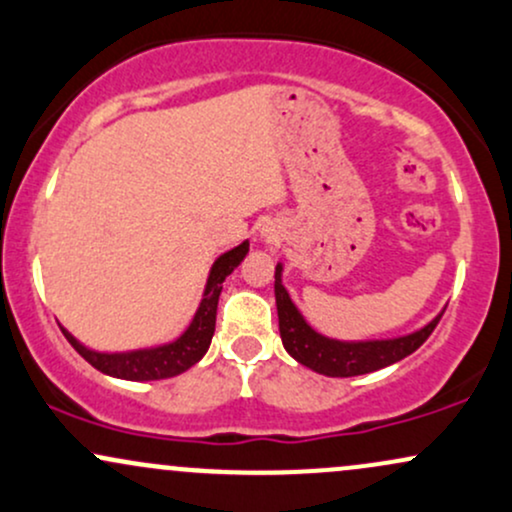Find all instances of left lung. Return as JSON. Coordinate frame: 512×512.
<instances>
[{"label":"left lung","instance_id":"8db88e82","mask_svg":"<svg viewBox=\"0 0 512 512\" xmlns=\"http://www.w3.org/2000/svg\"><path fill=\"white\" fill-rule=\"evenodd\" d=\"M274 296H276V315H279V332L284 349L296 358L305 368L315 373L327 375V378H354V375H366L373 370L387 368L392 363L402 361L414 354L421 344L431 337L445 310L433 317L421 330H414L404 337L395 339H361V342H344V339L327 337L317 332L308 320H305L296 303L291 301L289 291L284 286V264H276L274 272Z\"/></svg>","mask_w":512,"mask_h":512}]
</instances>
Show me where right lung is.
Listing matches in <instances>:
<instances>
[{
	"mask_svg": "<svg viewBox=\"0 0 512 512\" xmlns=\"http://www.w3.org/2000/svg\"><path fill=\"white\" fill-rule=\"evenodd\" d=\"M248 250L250 240H243L236 248L226 250L223 255L216 257L209 269L207 284H204L202 301H199V308L195 310V315H192L190 325L182 330L180 337L170 339V342L142 346V349L129 351H98L81 344L72 332H67L62 327L64 337H67V342L72 344L93 368L110 375V378L132 380V383H149V380H163L180 375L182 370L192 368L195 363L202 361V356L209 351L211 337H214L216 305H219L223 281H226V276L233 274V269L245 260Z\"/></svg>",
	"mask_w": 512,
	"mask_h": 512,
	"instance_id": "right-lung-1",
	"label": "right lung"
}]
</instances>
